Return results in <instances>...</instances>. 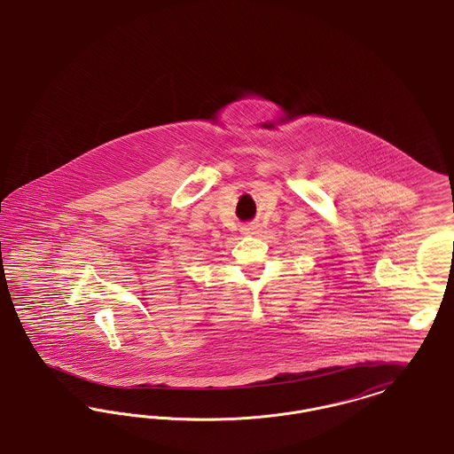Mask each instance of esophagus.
<instances>
[{"mask_svg": "<svg viewBox=\"0 0 454 454\" xmlns=\"http://www.w3.org/2000/svg\"><path fill=\"white\" fill-rule=\"evenodd\" d=\"M262 232V225L260 223H247L242 227V234L246 236H256Z\"/></svg>", "mask_w": 454, "mask_h": 454, "instance_id": "esophagus-1", "label": "esophagus"}]
</instances>
